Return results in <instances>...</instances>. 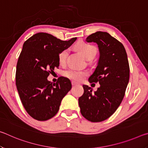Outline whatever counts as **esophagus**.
Segmentation results:
<instances>
[{"mask_svg":"<svg viewBox=\"0 0 148 148\" xmlns=\"http://www.w3.org/2000/svg\"><path fill=\"white\" fill-rule=\"evenodd\" d=\"M79 84L77 83V82H72V86H77V85H79Z\"/></svg>","mask_w":148,"mask_h":148,"instance_id":"esophagus-1","label":"esophagus"}]
</instances>
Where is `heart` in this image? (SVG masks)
I'll use <instances>...</instances> for the list:
<instances>
[{
  "mask_svg": "<svg viewBox=\"0 0 148 148\" xmlns=\"http://www.w3.org/2000/svg\"><path fill=\"white\" fill-rule=\"evenodd\" d=\"M76 47L87 59L89 58H94L97 53L96 47L92 45L86 43V42H79L76 45ZM68 49H64L59 54L58 59L60 63H64L66 61L67 56H68ZM87 73L86 71L74 69H69L64 72L65 76L71 79L75 80V81H80V80L83 79L87 76Z\"/></svg>",
  "mask_w": 148,
  "mask_h": 148,
  "instance_id": "obj_1",
  "label": "heart"
}]
</instances>
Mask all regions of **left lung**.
Instances as JSON below:
<instances>
[{"instance_id":"1","label":"left lung","mask_w":148,"mask_h":148,"mask_svg":"<svg viewBox=\"0 0 148 148\" xmlns=\"http://www.w3.org/2000/svg\"><path fill=\"white\" fill-rule=\"evenodd\" d=\"M86 41L99 47L98 62L88 81L99 82L100 87L92 92L91 87L83 85L79 106L85 118L100 122L111 116L121 103L129 81V61L123 45L106 32H95Z\"/></svg>"}]
</instances>
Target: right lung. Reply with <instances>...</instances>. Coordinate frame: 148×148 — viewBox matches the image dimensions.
I'll use <instances>...</instances> for the list:
<instances>
[{
	"mask_svg": "<svg viewBox=\"0 0 148 148\" xmlns=\"http://www.w3.org/2000/svg\"><path fill=\"white\" fill-rule=\"evenodd\" d=\"M76 40L62 41L38 32L24 42L17 64L16 84L25 109L34 119L46 121L56 116L62 99L71 89L66 77H60L53 84L47 77L59 66V54Z\"/></svg>",
	"mask_w": 148,
	"mask_h": 148,
	"instance_id": "1",
	"label": "right lung"
}]
</instances>
